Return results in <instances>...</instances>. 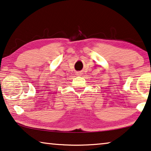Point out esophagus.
Masks as SVG:
<instances>
[{"label": "esophagus", "instance_id": "obj_1", "mask_svg": "<svg viewBox=\"0 0 151 151\" xmlns=\"http://www.w3.org/2000/svg\"><path fill=\"white\" fill-rule=\"evenodd\" d=\"M81 75H82L81 72H80V71L76 72V76H81Z\"/></svg>", "mask_w": 151, "mask_h": 151}]
</instances>
